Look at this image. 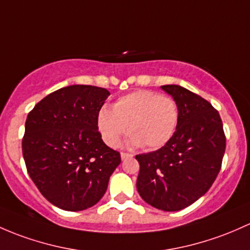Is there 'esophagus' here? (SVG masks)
<instances>
[{
    "instance_id": "34e87169",
    "label": "esophagus",
    "mask_w": 250,
    "mask_h": 250,
    "mask_svg": "<svg viewBox=\"0 0 250 250\" xmlns=\"http://www.w3.org/2000/svg\"><path fill=\"white\" fill-rule=\"evenodd\" d=\"M130 157H132V154L125 153V152H122V153H121V158H122V160H125V159L130 158Z\"/></svg>"
}]
</instances>
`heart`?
<instances>
[{"instance_id": "1", "label": "heart", "mask_w": 250, "mask_h": 250, "mask_svg": "<svg viewBox=\"0 0 250 250\" xmlns=\"http://www.w3.org/2000/svg\"><path fill=\"white\" fill-rule=\"evenodd\" d=\"M178 105L171 97L139 90L115 102L112 110H99V132L106 145L116 147L125 133L132 134L129 145L147 149L167 145L178 125Z\"/></svg>"}]
</instances>
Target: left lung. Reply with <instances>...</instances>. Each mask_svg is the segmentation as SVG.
<instances>
[{"label":"left lung","instance_id":"obj_1","mask_svg":"<svg viewBox=\"0 0 250 250\" xmlns=\"http://www.w3.org/2000/svg\"><path fill=\"white\" fill-rule=\"evenodd\" d=\"M162 90L178 105V125L167 145L135 156L140 164L136 188L148 205L173 212L211 188L222 167L227 139L219 112L206 99L178 85Z\"/></svg>","mask_w":250,"mask_h":250}]
</instances>
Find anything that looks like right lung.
I'll list each match as a JSON object with an SVG mask.
<instances>
[{"instance_id": "obj_1", "label": "right lung", "mask_w": 250, "mask_h": 250, "mask_svg": "<svg viewBox=\"0 0 250 250\" xmlns=\"http://www.w3.org/2000/svg\"><path fill=\"white\" fill-rule=\"evenodd\" d=\"M110 92L72 85L48 94L28 114L22 156L42 195L64 211H83L103 198L120 165V152L98 132L99 110Z\"/></svg>"}]
</instances>
